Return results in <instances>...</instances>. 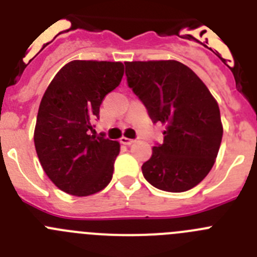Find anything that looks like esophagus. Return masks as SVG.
Wrapping results in <instances>:
<instances>
[{"label":"esophagus","mask_w":257,"mask_h":257,"mask_svg":"<svg viewBox=\"0 0 257 257\" xmlns=\"http://www.w3.org/2000/svg\"><path fill=\"white\" fill-rule=\"evenodd\" d=\"M119 142H121V144L127 145V147H128V145H133L134 143H135V140L128 139V138H121V140H119Z\"/></svg>","instance_id":"esophagus-1"}]
</instances>
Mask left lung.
<instances>
[{"label": "left lung", "instance_id": "8db88e82", "mask_svg": "<svg viewBox=\"0 0 257 257\" xmlns=\"http://www.w3.org/2000/svg\"><path fill=\"white\" fill-rule=\"evenodd\" d=\"M127 85L154 123L166 126L162 144L142 166L145 180L165 192L194 188L207 176L222 139L220 109L206 85L176 60L126 61Z\"/></svg>", "mask_w": 257, "mask_h": 257}]
</instances>
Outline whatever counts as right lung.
I'll return each mask as SVG.
<instances>
[{
	"mask_svg": "<svg viewBox=\"0 0 257 257\" xmlns=\"http://www.w3.org/2000/svg\"><path fill=\"white\" fill-rule=\"evenodd\" d=\"M123 76L115 61L73 60L59 70L45 91L35 130V147L50 180L68 194L85 197L112 180L119 143L90 135L100 104Z\"/></svg>",
	"mask_w": 257,
	"mask_h": 257,
	"instance_id": "right-lung-1",
	"label": "right lung"
}]
</instances>
